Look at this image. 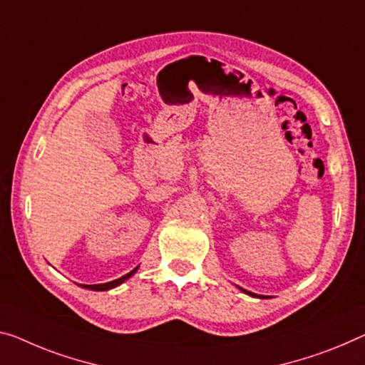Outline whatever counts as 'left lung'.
Returning <instances> with one entry per match:
<instances>
[{
    "mask_svg": "<svg viewBox=\"0 0 365 365\" xmlns=\"http://www.w3.org/2000/svg\"><path fill=\"white\" fill-rule=\"evenodd\" d=\"M240 290L243 294H248V295H251V297H257V299H267V297H264V295H257V294H253V292H248V290H245V289H241L240 287Z\"/></svg>",
    "mask_w": 365,
    "mask_h": 365,
    "instance_id": "8db88e82",
    "label": "left lung"
}]
</instances>
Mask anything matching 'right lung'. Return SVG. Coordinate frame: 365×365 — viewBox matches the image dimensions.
I'll list each match as a JSON object with an SVG mask.
<instances>
[{"label":"right lung","instance_id":"obj_1","mask_svg":"<svg viewBox=\"0 0 365 365\" xmlns=\"http://www.w3.org/2000/svg\"><path fill=\"white\" fill-rule=\"evenodd\" d=\"M137 271H138V266H137L135 269H132V271L128 272V274H125V276H122V277L115 279V280H110V282H106V284H94V285H86V284H83L81 287L89 289V290H96V292H104V290H110V289L117 287V285H120L122 282H125V280H127L128 277H132L133 274H135Z\"/></svg>","mask_w":365,"mask_h":365}]
</instances>
